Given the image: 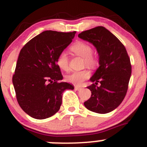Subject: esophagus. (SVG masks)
<instances>
[{"instance_id": "1", "label": "esophagus", "mask_w": 147, "mask_h": 147, "mask_svg": "<svg viewBox=\"0 0 147 147\" xmlns=\"http://www.w3.org/2000/svg\"><path fill=\"white\" fill-rule=\"evenodd\" d=\"M75 90H77V91H79V90H80V89H81V87H80V86H75Z\"/></svg>"}]
</instances>
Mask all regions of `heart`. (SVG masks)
<instances>
[{"instance_id": "b5f03b06", "label": "heart", "mask_w": 147, "mask_h": 147, "mask_svg": "<svg viewBox=\"0 0 147 147\" xmlns=\"http://www.w3.org/2000/svg\"><path fill=\"white\" fill-rule=\"evenodd\" d=\"M70 51L75 53L76 55H80L84 59V65L88 67H94L96 65V59L92 55V47L83 41H78L72 44L69 48ZM56 64L60 69L62 70L67 71L69 68V63L67 55L65 52H62L58 55L56 58ZM89 71L86 69L81 71H75L66 76V81L69 83L75 84V85H80L84 80L89 78Z\"/></svg>"}]
</instances>
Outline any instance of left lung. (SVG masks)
I'll list each match as a JSON object with an SVG mask.
<instances>
[{"label": "left lung", "instance_id": "1", "mask_svg": "<svg viewBox=\"0 0 147 147\" xmlns=\"http://www.w3.org/2000/svg\"><path fill=\"white\" fill-rule=\"evenodd\" d=\"M78 36L93 44L99 57V67L90 79L95 84L87 86L92 96L84 102V106L97 113L111 112L124 99L132 73L125 47L115 35L101 26L82 32ZM98 82L101 84L99 87L96 86Z\"/></svg>", "mask_w": 147, "mask_h": 147}]
</instances>
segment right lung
<instances>
[{
	"instance_id": "right-lung-1",
	"label": "right lung",
	"mask_w": 147,
	"mask_h": 147,
	"mask_svg": "<svg viewBox=\"0 0 147 147\" xmlns=\"http://www.w3.org/2000/svg\"><path fill=\"white\" fill-rule=\"evenodd\" d=\"M75 33L44 31L21 49L12 83L20 106L29 116L38 120L51 117L61 108L63 92L74 89L69 83L59 82L63 78L56 58Z\"/></svg>"
}]
</instances>
